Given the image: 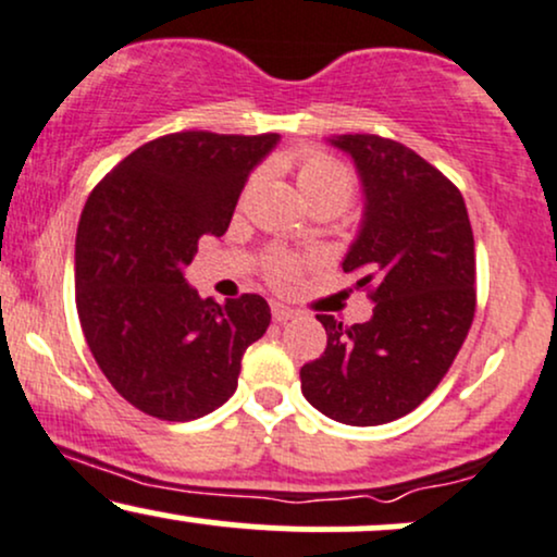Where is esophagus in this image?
Listing matches in <instances>:
<instances>
[{
    "label": "esophagus",
    "instance_id": "1",
    "mask_svg": "<svg viewBox=\"0 0 557 557\" xmlns=\"http://www.w3.org/2000/svg\"><path fill=\"white\" fill-rule=\"evenodd\" d=\"M272 317H274V322L285 324L287 319L296 317V311H293L290 306H285V304H272Z\"/></svg>",
    "mask_w": 557,
    "mask_h": 557
}]
</instances>
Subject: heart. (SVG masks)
Masks as SVG:
<instances>
[{"label":"heart","mask_w":557,"mask_h":557,"mask_svg":"<svg viewBox=\"0 0 557 557\" xmlns=\"http://www.w3.org/2000/svg\"><path fill=\"white\" fill-rule=\"evenodd\" d=\"M290 168L296 172V183L304 201L311 207H330L332 212H341L348 207V201L354 198L356 190V177L350 172L348 164H343L341 159L327 154L322 149H304L298 154H293ZM300 270V261L290 253H272L267 259V274L274 285L285 287L296 280Z\"/></svg>","instance_id":"b5f03b06"}]
</instances>
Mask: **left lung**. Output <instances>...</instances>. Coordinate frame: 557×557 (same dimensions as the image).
<instances>
[{
  "instance_id": "1",
  "label": "left lung",
  "mask_w": 557,
  "mask_h": 557,
  "mask_svg": "<svg viewBox=\"0 0 557 557\" xmlns=\"http://www.w3.org/2000/svg\"><path fill=\"white\" fill-rule=\"evenodd\" d=\"M363 185V220L343 272L374 300L345 327L317 314L327 348L300 369L306 400L350 426L411 413L447 374L476 311L474 233L461 190L408 146L372 133L332 138Z\"/></svg>"
}]
</instances>
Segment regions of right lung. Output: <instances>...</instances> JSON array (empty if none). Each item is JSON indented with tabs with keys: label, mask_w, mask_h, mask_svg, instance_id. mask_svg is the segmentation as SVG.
<instances>
[{
	"label": "right lung",
	"mask_w": 557,
	"mask_h": 557,
	"mask_svg": "<svg viewBox=\"0 0 557 557\" xmlns=\"http://www.w3.org/2000/svg\"><path fill=\"white\" fill-rule=\"evenodd\" d=\"M277 133L185 131L107 172L75 238V306L112 387L162 421L201 419L238 387L240 359L270 327L257 293L220 306L185 283L203 235H225L248 175Z\"/></svg>",
	"instance_id": "obj_1"
}]
</instances>
